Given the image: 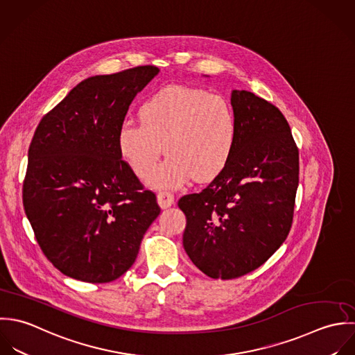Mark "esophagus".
I'll return each mask as SVG.
<instances>
[{
  "mask_svg": "<svg viewBox=\"0 0 355 355\" xmlns=\"http://www.w3.org/2000/svg\"><path fill=\"white\" fill-rule=\"evenodd\" d=\"M157 203L162 209H168L174 205V195L167 191H162L157 193Z\"/></svg>",
  "mask_w": 355,
  "mask_h": 355,
  "instance_id": "1",
  "label": "esophagus"
}]
</instances>
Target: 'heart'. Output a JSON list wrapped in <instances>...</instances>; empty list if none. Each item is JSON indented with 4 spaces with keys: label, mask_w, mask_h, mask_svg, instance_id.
<instances>
[{
    "label": "heart",
    "mask_w": 355,
    "mask_h": 355,
    "mask_svg": "<svg viewBox=\"0 0 355 355\" xmlns=\"http://www.w3.org/2000/svg\"><path fill=\"white\" fill-rule=\"evenodd\" d=\"M139 119L121 123L116 148L132 171L145 178L165 146L169 156L148 178L156 188L213 180L227 166L237 142L230 101L200 87L160 89L142 103Z\"/></svg>",
    "instance_id": "b5f03b06"
}]
</instances>
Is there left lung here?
<instances>
[{
  "instance_id": "obj_1",
  "label": "left lung",
  "mask_w": 355,
  "mask_h": 355,
  "mask_svg": "<svg viewBox=\"0 0 355 355\" xmlns=\"http://www.w3.org/2000/svg\"><path fill=\"white\" fill-rule=\"evenodd\" d=\"M239 133L227 166L200 192L184 195V248L211 279L263 265L291 230L299 149L282 111L247 90L232 92Z\"/></svg>"
}]
</instances>
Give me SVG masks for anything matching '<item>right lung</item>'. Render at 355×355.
<instances>
[{"instance_id":"right-lung-1","label":"right lung","mask_w":355,"mask_h":355,"mask_svg":"<svg viewBox=\"0 0 355 355\" xmlns=\"http://www.w3.org/2000/svg\"><path fill=\"white\" fill-rule=\"evenodd\" d=\"M157 72L139 66L82 80L44 115L30 144L24 211L46 259L75 280L125 275L160 213L116 148L130 103Z\"/></svg>"}]
</instances>
